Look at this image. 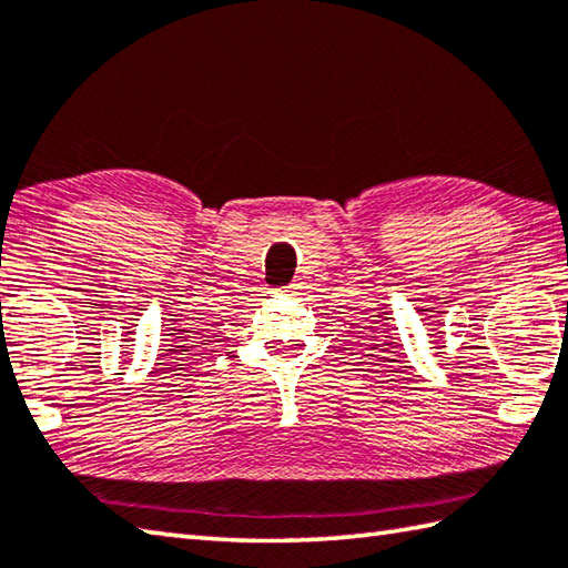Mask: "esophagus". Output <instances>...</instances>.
<instances>
[{"label":"esophagus","mask_w":568,"mask_h":568,"mask_svg":"<svg viewBox=\"0 0 568 568\" xmlns=\"http://www.w3.org/2000/svg\"><path fill=\"white\" fill-rule=\"evenodd\" d=\"M297 291H300V285H287V287H283V291L281 293H285V295H297Z\"/></svg>","instance_id":"obj_1"}]
</instances>
